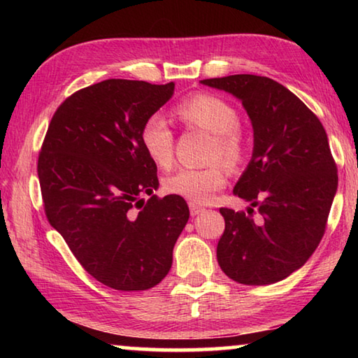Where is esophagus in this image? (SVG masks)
<instances>
[{
	"mask_svg": "<svg viewBox=\"0 0 358 358\" xmlns=\"http://www.w3.org/2000/svg\"><path fill=\"white\" fill-rule=\"evenodd\" d=\"M189 211H191V216H197V215H201L202 211H205V208L199 207V205H196V203H189Z\"/></svg>",
	"mask_w": 358,
	"mask_h": 358,
	"instance_id": "34e87169",
	"label": "esophagus"
}]
</instances>
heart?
<instances>
[{
	"mask_svg": "<svg viewBox=\"0 0 358 358\" xmlns=\"http://www.w3.org/2000/svg\"><path fill=\"white\" fill-rule=\"evenodd\" d=\"M175 115L187 128L211 136L208 161L203 169H180L164 180V189L191 203L208 202L227 181V169H237L245 157V137L238 126V112L230 102L210 93H197L180 102ZM142 148L157 167L169 169L173 162V134L166 120L153 115L145 120L141 129Z\"/></svg>",
	"mask_w": 358,
	"mask_h": 358,
	"instance_id": "heart-1",
	"label": "heart"
}]
</instances>
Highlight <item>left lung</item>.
I'll return each instance as SVG.
<instances>
[{"instance_id": "obj_1", "label": "left lung", "mask_w": 358, "mask_h": 358, "mask_svg": "<svg viewBox=\"0 0 358 358\" xmlns=\"http://www.w3.org/2000/svg\"><path fill=\"white\" fill-rule=\"evenodd\" d=\"M201 83L240 99L254 131L252 157L234 187L250 207L248 213L220 208L226 229L217 264L246 286L278 282L305 265L324 237L338 187L327 132L292 92L268 77L237 74Z\"/></svg>"}]
</instances>
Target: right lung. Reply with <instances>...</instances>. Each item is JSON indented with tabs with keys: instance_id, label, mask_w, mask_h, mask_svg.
Returning a JSON list of instances; mask_svg holds the SVG:
<instances>
[{
	"instance_id": "right-lung-1",
	"label": "right lung",
	"mask_w": 358,
	"mask_h": 358,
	"mask_svg": "<svg viewBox=\"0 0 358 358\" xmlns=\"http://www.w3.org/2000/svg\"><path fill=\"white\" fill-rule=\"evenodd\" d=\"M173 88L108 78L78 90L57 108L42 143L47 220L83 268L112 289L147 290L164 280L189 220L183 197L153 194L157 169L141 143L145 120Z\"/></svg>"
}]
</instances>
